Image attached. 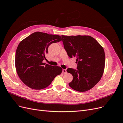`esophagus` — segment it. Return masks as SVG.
Returning <instances> with one entry per match:
<instances>
[{"label":"esophagus","instance_id":"34e87169","mask_svg":"<svg viewBox=\"0 0 123 123\" xmlns=\"http://www.w3.org/2000/svg\"><path fill=\"white\" fill-rule=\"evenodd\" d=\"M62 73H64V74L66 73H67V70H66V69H62Z\"/></svg>","mask_w":123,"mask_h":123}]
</instances>
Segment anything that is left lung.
Segmentation results:
<instances>
[{
    "label": "left lung",
    "mask_w": 123,
    "mask_h": 123,
    "mask_svg": "<svg viewBox=\"0 0 123 123\" xmlns=\"http://www.w3.org/2000/svg\"><path fill=\"white\" fill-rule=\"evenodd\" d=\"M65 50L70 58H76L77 69L68 68L73 76L69 86L79 92L93 87L101 79L105 65V52L102 46L90 36L62 35Z\"/></svg>",
    "instance_id": "left-lung-1"
}]
</instances>
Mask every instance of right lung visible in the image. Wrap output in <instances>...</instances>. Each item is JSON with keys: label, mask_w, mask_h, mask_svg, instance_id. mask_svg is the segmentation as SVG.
Wrapping results in <instances>:
<instances>
[{"label": "right lung", "mask_w": 123, "mask_h": 123, "mask_svg": "<svg viewBox=\"0 0 123 123\" xmlns=\"http://www.w3.org/2000/svg\"><path fill=\"white\" fill-rule=\"evenodd\" d=\"M62 40L60 36L36 32L19 43L15 54V67L21 80L29 88L40 90L49 86L61 74V67L43 62L48 47Z\"/></svg>", "instance_id": "add662e5"}]
</instances>
